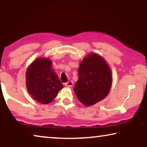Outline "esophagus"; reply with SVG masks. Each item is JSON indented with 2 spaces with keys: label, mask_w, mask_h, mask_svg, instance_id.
<instances>
[{
  "label": "esophagus",
  "mask_w": 147,
  "mask_h": 147,
  "mask_svg": "<svg viewBox=\"0 0 147 147\" xmlns=\"http://www.w3.org/2000/svg\"><path fill=\"white\" fill-rule=\"evenodd\" d=\"M65 86L67 87V88H71V87H73V82L72 81H69L67 83H65Z\"/></svg>",
  "instance_id": "1"
}]
</instances>
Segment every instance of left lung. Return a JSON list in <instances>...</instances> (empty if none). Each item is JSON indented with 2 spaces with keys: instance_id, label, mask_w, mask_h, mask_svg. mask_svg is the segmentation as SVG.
Listing matches in <instances>:
<instances>
[{
  "instance_id": "obj_1",
  "label": "left lung",
  "mask_w": 147,
  "mask_h": 147,
  "mask_svg": "<svg viewBox=\"0 0 147 147\" xmlns=\"http://www.w3.org/2000/svg\"><path fill=\"white\" fill-rule=\"evenodd\" d=\"M78 72L74 91L82 103L90 106L106 98L111 87L112 74L102 57L95 53L85 57Z\"/></svg>"
}]
</instances>
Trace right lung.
I'll list each match as a JSON object with an SVG mask.
<instances>
[{"label": "right lung", "mask_w": 147, "mask_h": 147, "mask_svg": "<svg viewBox=\"0 0 147 147\" xmlns=\"http://www.w3.org/2000/svg\"><path fill=\"white\" fill-rule=\"evenodd\" d=\"M48 58L36 59L26 71V84L29 94L38 102L51 103L63 88Z\"/></svg>", "instance_id": "obj_1"}]
</instances>
